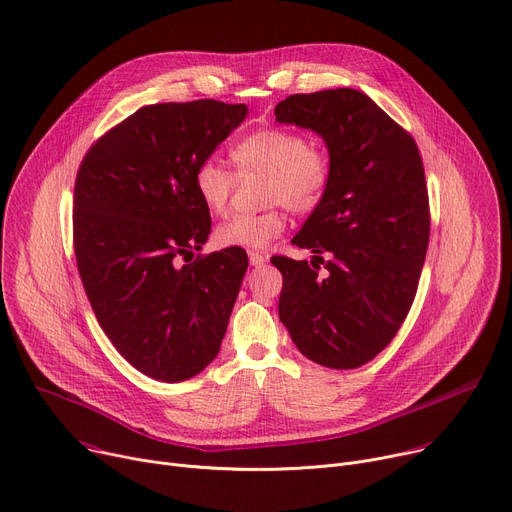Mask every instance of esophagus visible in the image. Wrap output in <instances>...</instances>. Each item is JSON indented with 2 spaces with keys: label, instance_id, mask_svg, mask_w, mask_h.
<instances>
[{
  "label": "esophagus",
  "instance_id": "34e87169",
  "mask_svg": "<svg viewBox=\"0 0 512 512\" xmlns=\"http://www.w3.org/2000/svg\"><path fill=\"white\" fill-rule=\"evenodd\" d=\"M249 261H251L253 267H261L267 261V257L263 253H259V251H249Z\"/></svg>",
  "mask_w": 512,
  "mask_h": 512
}]
</instances>
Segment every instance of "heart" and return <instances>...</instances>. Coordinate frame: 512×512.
<instances>
[{
    "instance_id": "b5f03b06",
    "label": "heart",
    "mask_w": 512,
    "mask_h": 512,
    "mask_svg": "<svg viewBox=\"0 0 512 512\" xmlns=\"http://www.w3.org/2000/svg\"><path fill=\"white\" fill-rule=\"evenodd\" d=\"M241 175L261 173L265 181V200L284 204L296 214L312 212L327 194L331 181V161L322 149L308 143L302 132L288 128H261L245 136L230 151ZM235 175L218 161L206 159L194 171V190L210 214H222L228 206ZM286 228L280 206L261 214L232 216L214 232L220 249H267Z\"/></svg>"
}]
</instances>
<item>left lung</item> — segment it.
I'll return each mask as SVG.
<instances>
[{
    "mask_svg": "<svg viewBox=\"0 0 512 512\" xmlns=\"http://www.w3.org/2000/svg\"><path fill=\"white\" fill-rule=\"evenodd\" d=\"M275 120L322 136L331 161L327 194L292 239L310 263L271 257L284 275L280 320L310 361L355 369L390 345L418 288L431 230L423 159L351 87L290 96Z\"/></svg>",
    "mask_w": 512,
    "mask_h": 512,
    "instance_id": "left-lung-1",
    "label": "left lung"
}]
</instances>
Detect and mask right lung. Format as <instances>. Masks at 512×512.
Here are the masks:
<instances>
[{"label":"right lung","instance_id":"obj_1","mask_svg":"<svg viewBox=\"0 0 512 512\" xmlns=\"http://www.w3.org/2000/svg\"><path fill=\"white\" fill-rule=\"evenodd\" d=\"M247 112L216 100L145 106L79 165L73 243L85 294L118 353L153 380H190L220 351L247 253L179 259L202 249L212 224L194 171Z\"/></svg>","mask_w":512,"mask_h":512}]
</instances>
